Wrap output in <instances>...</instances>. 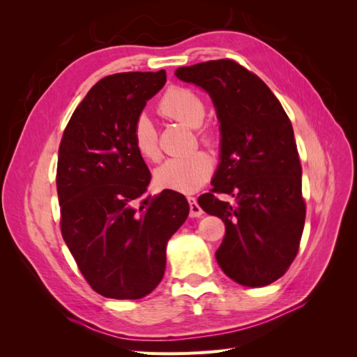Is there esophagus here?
I'll list each match as a JSON object with an SVG mask.
<instances>
[{"label": "esophagus", "mask_w": 357, "mask_h": 357, "mask_svg": "<svg viewBox=\"0 0 357 357\" xmlns=\"http://www.w3.org/2000/svg\"><path fill=\"white\" fill-rule=\"evenodd\" d=\"M188 201H189V207H190V218H199V215L202 214V208L198 205L197 202V198L193 197H188Z\"/></svg>", "instance_id": "34e87169"}]
</instances>
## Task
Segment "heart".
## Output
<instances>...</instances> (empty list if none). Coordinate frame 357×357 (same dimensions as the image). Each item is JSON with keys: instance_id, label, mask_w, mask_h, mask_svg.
Instances as JSON below:
<instances>
[{"instance_id": "heart-1", "label": "heart", "mask_w": 357, "mask_h": 357, "mask_svg": "<svg viewBox=\"0 0 357 357\" xmlns=\"http://www.w3.org/2000/svg\"><path fill=\"white\" fill-rule=\"evenodd\" d=\"M158 113L168 121L178 122L189 128H197V137L205 146H213L215 132L210 125H202L205 119V104L201 96L192 89L176 88L168 89L158 104ZM132 143L138 155L146 160L156 162L160 159V149L153 125L147 117H139L134 125ZM213 172L211 158L197 150L188 156L169 159L162 164L155 180L160 188L176 192H193L207 181Z\"/></svg>"}]
</instances>
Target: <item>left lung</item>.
<instances>
[{"instance_id": "1", "label": "left lung", "mask_w": 357, "mask_h": 357, "mask_svg": "<svg viewBox=\"0 0 357 357\" xmlns=\"http://www.w3.org/2000/svg\"><path fill=\"white\" fill-rule=\"evenodd\" d=\"M176 75L210 93L220 122V164L213 189L198 198L226 226L218 264L243 286L271 284L296 257L305 223L290 119L265 82L232 59L180 67Z\"/></svg>"}]
</instances>
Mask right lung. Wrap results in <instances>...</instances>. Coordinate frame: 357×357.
Instances as JSON below:
<instances>
[{
    "label": "right lung",
    "mask_w": 357,
    "mask_h": 357,
    "mask_svg": "<svg viewBox=\"0 0 357 357\" xmlns=\"http://www.w3.org/2000/svg\"><path fill=\"white\" fill-rule=\"evenodd\" d=\"M167 82L158 73L107 75L63 129L56 189L61 232L88 284L105 298L139 299L165 273V247L185 223L178 192H147L150 171L132 143L147 100Z\"/></svg>",
    "instance_id": "1"
}]
</instances>
